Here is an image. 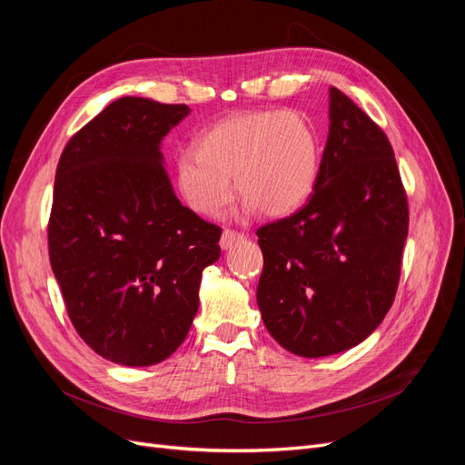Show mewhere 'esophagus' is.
<instances>
[{
  "mask_svg": "<svg viewBox=\"0 0 465 465\" xmlns=\"http://www.w3.org/2000/svg\"><path fill=\"white\" fill-rule=\"evenodd\" d=\"M244 234L242 232H236V231H231V229H224L223 234H221V248L223 250H229L232 248V244H236L238 241H242Z\"/></svg>",
  "mask_w": 465,
  "mask_h": 465,
  "instance_id": "34e87169",
  "label": "esophagus"
}]
</instances>
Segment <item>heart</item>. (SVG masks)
I'll list each match as a JSON object with an SVG mask.
<instances>
[{"instance_id": "obj_1", "label": "heart", "mask_w": 465, "mask_h": 465, "mask_svg": "<svg viewBox=\"0 0 465 465\" xmlns=\"http://www.w3.org/2000/svg\"><path fill=\"white\" fill-rule=\"evenodd\" d=\"M320 142L297 112L258 110L234 114L203 134L198 147L176 154V188L193 211L219 217L234 198V182L248 209L283 217L314 192Z\"/></svg>"}]
</instances>
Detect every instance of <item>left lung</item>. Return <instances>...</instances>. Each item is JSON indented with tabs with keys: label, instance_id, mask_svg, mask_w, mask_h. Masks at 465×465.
Segmentation results:
<instances>
[{
	"label": "left lung",
	"instance_id": "1",
	"mask_svg": "<svg viewBox=\"0 0 465 465\" xmlns=\"http://www.w3.org/2000/svg\"><path fill=\"white\" fill-rule=\"evenodd\" d=\"M410 209L386 134L330 89V134L314 192L258 229L262 320L299 357L359 345L396 299Z\"/></svg>",
	"mask_w": 465,
	"mask_h": 465
}]
</instances>
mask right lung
<instances>
[{"mask_svg": "<svg viewBox=\"0 0 465 465\" xmlns=\"http://www.w3.org/2000/svg\"><path fill=\"white\" fill-rule=\"evenodd\" d=\"M186 104L122 96L69 139L55 171L48 252L67 316L94 353L149 367L186 340L221 227L174 195L161 142Z\"/></svg>", "mask_w": 465, "mask_h": 465, "instance_id": "1", "label": "right lung"}]
</instances>
